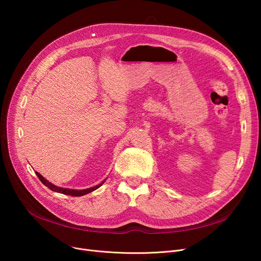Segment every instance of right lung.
I'll return each mask as SVG.
<instances>
[{"mask_svg": "<svg viewBox=\"0 0 261 261\" xmlns=\"http://www.w3.org/2000/svg\"><path fill=\"white\" fill-rule=\"evenodd\" d=\"M36 174L38 175V177L40 179V181L42 182L46 187H48L50 190L53 191H56V193H59V194H63V195H67V196H73V197H81V196H85L87 194H90L92 193V191L96 190L97 188H99L103 183L105 181H102L100 184L96 185V186H93V187H90V188H86V189H71V188H63V187H59V186H56L51 184L50 182H48L45 177H43L42 175H41L39 172L36 171Z\"/></svg>", "mask_w": 261, "mask_h": 261, "instance_id": "right-lung-1", "label": "right lung"}]
</instances>
